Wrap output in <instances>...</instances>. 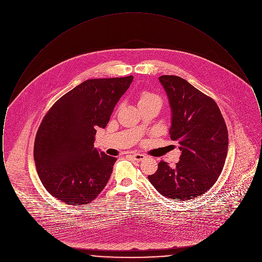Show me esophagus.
<instances>
[{
    "label": "esophagus",
    "mask_w": 262,
    "mask_h": 262,
    "mask_svg": "<svg viewBox=\"0 0 262 262\" xmlns=\"http://www.w3.org/2000/svg\"><path fill=\"white\" fill-rule=\"evenodd\" d=\"M133 158H134L135 160H137V161H142V160H144V159H145V155L136 153V154H134V155H133Z\"/></svg>",
    "instance_id": "esophagus-1"
}]
</instances>
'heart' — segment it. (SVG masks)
Segmentation results:
<instances>
[{
  "instance_id": "b5f03b06",
  "label": "heart",
  "mask_w": 262,
  "mask_h": 262,
  "mask_svg": "<svg viewBox=\"0 0 262 262\" xmlns=\"http://www.w3.org/2000/svg\"><path fill=\"white\" fill-rule=\"evenodd\" d=\"M151 102L158 103L159 105L162 104V101L160 99V97L151 93L149 91L143 90V91L139 92V94H138V105L144 104V103H151Z\"/></svg>"
}]
</instances>
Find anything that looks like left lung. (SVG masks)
I'll return each instance as SVG.
<instances>
[{
  "instance_id": "obj_1",
  "label": "left lung",
  "mask_w": 262,
  "mask_h": 262,
  "mask_svg": "<svg viewBox=\"0 0 262 262\" xmlns=\"http://www.w3.org/2000/svg\"><path fill=\"white\" fill-rule=\"evenodd\" d=\"M172 111L170 137L182 151L174 167L160 161L148 176L163 196L174 200L199 198L216 183L228 152V129L211 97L177 75H161Z\"/></svg>"
}]
</instances>
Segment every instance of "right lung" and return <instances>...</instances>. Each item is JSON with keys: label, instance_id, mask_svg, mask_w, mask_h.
Segmentation results:
<instances>
[{"label": "right lung", "instance_id": "right-lung-1", "mask_svg": "<svg viewBox=\"0 0 262 262\" xmlns=\"http://www.w3.org/2000/svg\"><path fill=\"white\" fill-rule=\"evenodd\" d=\"M133 75L88 79L58 100L39 125L34 160L46 190L66 204L95 200L106 187L117 158L94 147Z\"/></svg>", "mask_w": 262, "mask_h": 262}]
</instances>
